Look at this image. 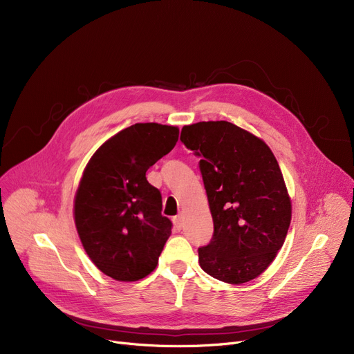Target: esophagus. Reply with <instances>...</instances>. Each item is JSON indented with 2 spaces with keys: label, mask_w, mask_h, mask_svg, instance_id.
Returning a JSON list of instances; mask_svg holds the SVG:
<instances>
[{
  "label": "esophagus",
  "mask_w": 354,
  "mask_h": 354,
  "mask_svg": "<svg viewBox=\"0 0 354 354\" xmlns=\"http://www.w3.org/2000/svg\"><path fill=\"white\" fill-rule=\"evenodd\" d=\"M174 225H175V228H176L178 231L182 230V227H183V216H182L180 214L176 215V216H174Z\"/></svg>",
  "instance_id": "1"
}]
</instances>
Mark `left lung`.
Returning a JSON list of instances; mask_svg holds the SVG:
<instances>
[{"label":"left lung","instance_id":"obj_1","mask_svg":"<svg viewBox=\"0 0 354 354\" xmlns=\"http://www.w3.org/2000/svg\"><path fill=\"white\" fill-rule=\"evenodd\" d=\"M182 143L199 158L214 221L211 243L198 248L201 268L243 284L274 261L291 221L280 166L264 140L230 122L183 126Z\"/></svg>","mask_w":354,"mask_h":354}]
</instances>
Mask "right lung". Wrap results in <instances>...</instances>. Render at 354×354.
I'll return each mask as SVG.
<instances>
[{
  "mask_svg": "<svg viewBox=\"0 0 354 354\" xmlns=\"http://www.w3.org/2000/svg\"><path fill=\"white\" fill-rule=\"evenodd\" d=\"M179 129L136 123L106 140L88 160L74 198V222L95 266L118 281L151 274L172 222L146 171L169 153Z\"/></svg>",
  "mask_w": 354,
  "mask_h": 354,
  "instance_id": "add662e5",
  "label": "right lung"
}]
</instances>
